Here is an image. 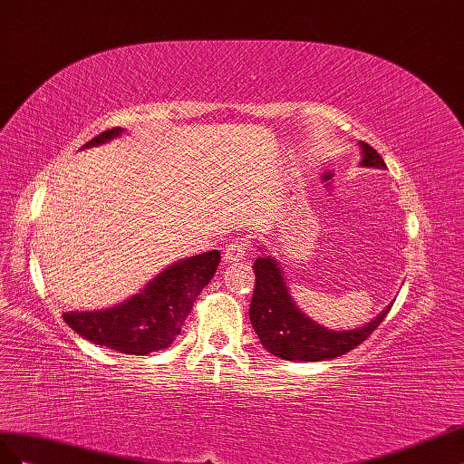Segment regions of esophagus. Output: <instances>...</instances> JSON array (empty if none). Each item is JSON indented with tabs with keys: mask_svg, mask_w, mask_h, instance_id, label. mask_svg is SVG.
Masks as SVG:
<instances>
[{
	"mask_svg": "<svg viewBox=\"0 0 464 464\" xmlns=\"http://www.w3.org/2000/svg\"><path fill=\"white\" fill-rule=\"evenodd\" d=\"M246 256V243L243 239L231 241L223 250V262H239Z\"/></svg>",
	"mask_w": 464,
	"mask_h": 464,
	"instance_id": "1",
	"label": "esophagus"
}]
</instances>
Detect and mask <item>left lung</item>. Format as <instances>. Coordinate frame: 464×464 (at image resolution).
Wrapping results in <instances>:
<instances>
[{
	"mask_svg": "<svg viewBox=\"0 0 464 464\" xmlns=\"http://www.w3.org/2000/svg\"><path fill=\"white\" fill-rule=\"evenodd\" d=\"M362 165L385 169V161L369 143H362ZM255 291L250 301V323L255 326L262 346L270 353L287 362H321L333 360L357 348L363 340L373 334V330L385 321L392 305L382 311L369 324L348 330V333H333L309 321L291 301L284 276L270 256L255 260Z\"/></svg>",
	"mask_w": 464,
	"mask_h": 464,
	"instance_id": "8db88e82",
	"label": "left lung"
}]
</instances>
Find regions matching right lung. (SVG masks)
Returning <instances> with one entry per match:
<instances>
[{"mask_svg": "<svg viewBox=\"0 0 464 464\" xmlns=\"http://www.w3.org/2000/svg\"><path fill=\"white\" fill-rule=\"evenodd\" d=\"M121 128L104 130L83 148L121 134ZM218 250L173 264L141 294L107 311L63 313V321L79 336L122 353L145 355L167 348L180 334L196 297L214 277L219 264Z\"/></svg>", "mask_w": 464, "mask_h": 464, "instance_id": "obj_1", "label": "right lung"}]
</instances>
